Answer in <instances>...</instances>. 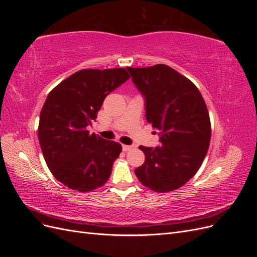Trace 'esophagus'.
I'll return each mask as SVG.
<instances>
[{
  "label": "esophagus",
  "mask_w": 257,
  "mask_h": 257,
  "mask_svg": "<svg viewBox=\"0 0 257 257\" xmlns=\"http://www.w3.org/2000/svg\"><path fill=\"white\" fill-rule=\"evenodd\" d=\"M131 149H133V146H130V145H122V150L123 151H130Z\"/></svg>",
  "instance_id": "34e87169"
}]
</instances>
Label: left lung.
<instances>
[{
  "label": "left lung",
  "instance_id": "1",
  "mask_svg": "<svg viewBox=\"0 0 257 257\" xmlns=\"http://www.w3.org/2000/svg\"><path fill=\"white\" fill-rule=\"evenodd\" d=\"M126 68L161 144L139 147L146 160L135 174L155 192L177 190L197 173L208 151L211 125L205 100L195 84L167 65Z\"/></svg>",
  "mask_w": 257,
  "mask_h": 257
}]
</instances>
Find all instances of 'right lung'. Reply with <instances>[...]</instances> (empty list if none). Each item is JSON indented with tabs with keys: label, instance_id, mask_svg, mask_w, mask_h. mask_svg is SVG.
<instances>
[{
	"label": "right lung",
	"instance_id": "obj_1",
	"mask_svg": "<svg viewBox=\"0 0 257 257\" xmlns=\"http://www.w3.org/2000/svg\"><path fill=\"white\" fill-rule=\"evenodd\" d=\"M130 78L124 68L82 69L46 98L38 139L47 166L67 188L91 192L106 183L122 150L119 143L89 134L105 97Z\"/></svg>",
	"mask_w": 257,
	"mask_h": 257
}]
</instances>
